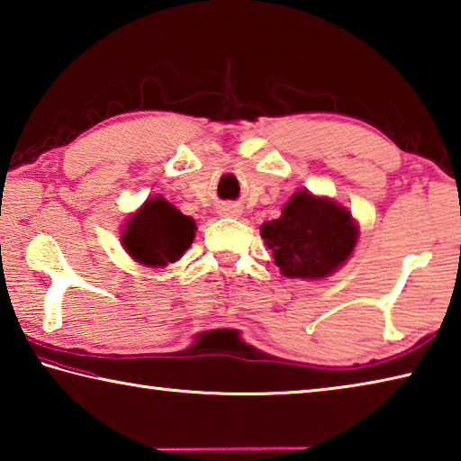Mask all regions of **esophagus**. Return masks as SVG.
<instances>
[{
    "mask_svg": "<svg viewBox=\"0 0 461 461\" xmlns=\"http://www.w3.org/2000/svg\"><path fill=\"white\" fill-rule=\"evenodd\" d=\"M220 215H223V217H240L241 207L236 205V203H221Z\"/></svg>",
    "mask_w": 461,
    "mask_h": 461,
    "instance_id": "1",
    "label": "esophagus"
}]
</instances>
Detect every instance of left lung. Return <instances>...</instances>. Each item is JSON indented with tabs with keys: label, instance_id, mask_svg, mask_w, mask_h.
Wrapping results in <instances>:
<instances>
[{
	"label": "left lung",
	"instance_id": "1",
	"mask_svg": "<svg viewBox=\"0 0 461 461\" xmlns=\"http://www.w3.org/2000/svg\"><path fill=\"white\" fill-rule=\"evenodd\" d=\"M260 236L285 276L321 280L349 260L360 228L349 209L335 199L299 189L278 220L262 223Z\"/></svg>",
	"mask_w": 461,
	"mask_h": 461
}]
</instances>
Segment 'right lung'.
<instances>
[{"instance_id": "add662e5", "label": "right lung", "mask_w": 461, "mask_h": 461, "mask_svg": "<svg viewBox=\"0 0 461 461\" xmlns=\"http://www.w3.org/2000/svg\"><path fill=\"white\" fill-rule=\"evenodd\" d=\"M197 231L193 217L183 215L162 194L148 197L128 217L122 230V246L136 260L150 268H165L183 258Z\"/></svg>"}]
</instances>
